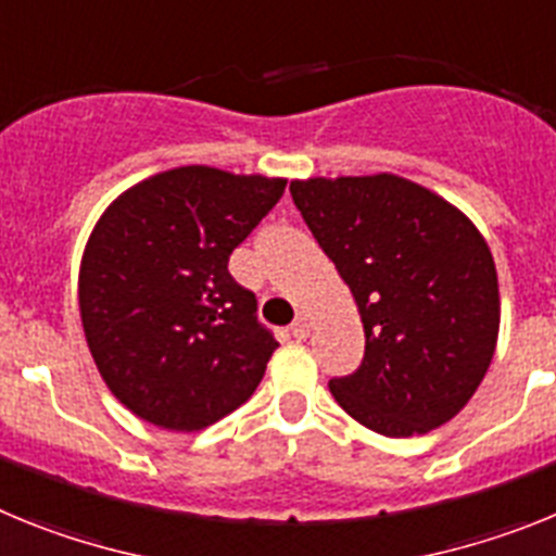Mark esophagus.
Returning <instances> with one entry per match:
<instances>
[{
  "label": "esophagus",
  "mask_w": 556,
  "mask_h": 556,
  "mask_svg": "<svg viewBox=\"0 0 556 556\" xmlns=\"http://www.w3.org/2000/svg\"><path fill=\"white\" fill-rule=\"evenodd\" d=\"M291 336L296 338V341H302V338L311 336V321H307V316H302V313H299L296 321L291 325Z\"/></svg>",
  "instance_id": "esophagus-1"
}]
</instances>
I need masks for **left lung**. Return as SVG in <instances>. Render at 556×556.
<instances>
[{"instance_id": "obj_1", "label": "left lung", "mask_w": 556, "mask_h": 556, "mask_svg": "<svg viewBox=\"0 0 556 556\" xmlns=\"http://www.w3.org/2000/svg\"><path fill=\"white\" fill-rule=\"evenodd\" d=\"M291 195L364 321V361L330 380L336 403L383 437L456 417L498 341V274L481 231L392 173L291 181Z\"/></svg>"}]
</instances>
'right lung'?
Masks as SVG:
<instances>
[{"label": "right lung", "mask_w": 556, "mask_h": 556, "mask_svg": "<svg viewBox=\"0 0 556 556\" xmlns=\"http://www.w3.org/2000/svg\"><path fill=\"white\" fill-rule=\"evenodd\" d=\"M285 178L190 164L144 178L100 215L77 302L119 403L167 431H201L254 394L277 338L229 254L274 210Z\"/></svg>", "instance_id": "obj_1"}]
</instances>
